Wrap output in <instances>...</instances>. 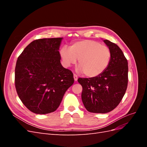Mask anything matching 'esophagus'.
Instances as JSON below:
<instances>
[{"label": "esophagus", "mask_w": 147, "mask_h": 147, "mask_svg": "<svg viewBox=\"0 0 147 147\" xmlns=\"http://www.w3.org/2000/svg\"><path fill=\"white\" fill-rule=\"evenodd\" d=\"M74 80H75V82H77V80H78V77H77V75H75V74H74Z\"/></svg>", "instance_id": "1"}]
</instances>
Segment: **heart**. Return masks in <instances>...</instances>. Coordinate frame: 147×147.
<instances>
[{"instance_id":"heart-1","label":"heart","mask_w":147,"mask_h":147,"mask_svg":"<svg viewBox=\"0 0 147 147\" xmlns=\"http://www.w3.org/2000/svg\"><path fill=\"white\" fill-rule=\"evenodd\" d=\"M66 67L77 63L78 71L86 77L94 78L103 73L110 63L112 53L106 45L93 40H83L73 43L70 47L63 46L59 51Z\"/></svg>"}]
</instances>
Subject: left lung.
<instances>
[{"instance_id":"obj_1","label":"left lung","mask_w":147,"mask_h":147,"mask_svg":"<svg viewBox=\"0 0 147 147\" xmlns=\"http://www.w3.org/2000/svg\"><path fill=\"white\" fill-rule=\"evenodd\" d=\"M112 57L108 67L94 78L78 79L83 88L82 99L91 113H106L117 107L125 94L128 82V63L119 47L104 40Z\"/></svg>"}]
</instances>
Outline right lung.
I'll return each instance as SVG.
<instances>
[{"label":"right lung","instance_id":"obj_1","mask_svg":"<svg viewBox=\"0 0 147 147\" xmlns=\"http://www.w3.org/2000/svg\"><path fill=\"white\" fill-rule=\"evenodd\" d=\"M63 39L35 40L18 57L16 90L23 104L34 113L55 112L74 82L72 72L61 64L59 50Z\"/></svg>","mask_w":147,"mask_h":147}]
</instances>
